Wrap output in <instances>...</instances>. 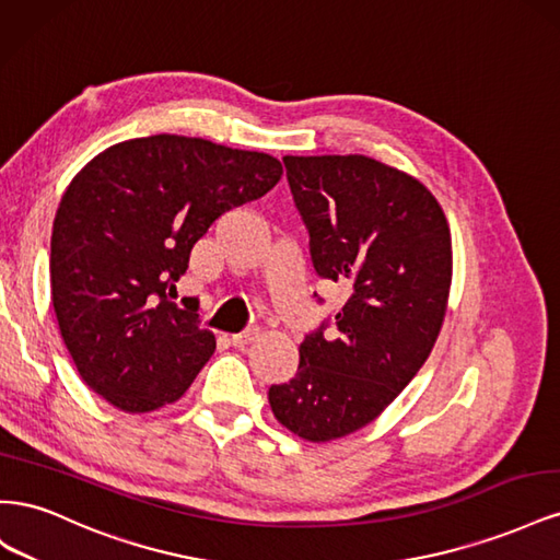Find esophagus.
Returning a JSON list of instances; mask_svg holds the SVG:
<instances>
[{"instance_id": "obj_1", "label": "esophagus", "mask_w": 560, "mask_h": 560, "mask_svg": "<svg viewBox=\"0 0 560 560\" xmlns=\"http://www.w3.org/2000/svg\"><path fill=\"white\" fill-rule=\"evenodd\" d=\"M257 336H259V329L252 327V329H245V331H241V334H233V336H231V343H233L235 348H245V346L257 341Z\"/></svg>"}]
</instances>
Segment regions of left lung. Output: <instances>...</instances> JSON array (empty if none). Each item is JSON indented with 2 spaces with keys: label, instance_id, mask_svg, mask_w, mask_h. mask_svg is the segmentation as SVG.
<instances>
[{
  "label": "left lung",
  "instance_id": "obj_1",
  "mask_svg": "<svg viewBox=\"0 0 560 560\" xmlns=\"http://www.w3.org/2000/svg\"><path fill=\"white\" fill-rule=\"evenodd\" d=\"M282 163L315 273L348 299L306 334L296 376L270 385L268 401L287 430L331 442L369 425L430 358L446 315L451 231L436 198L397 167L358 154Z\"/></svg>",
  "mask_w": 560,
  "mask_h": 560
}]
</instances>
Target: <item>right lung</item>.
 Returning <instances> with one entry per match:
<instances>
[{"mask_svg": "<svg viewBox=\"0 0 560 560\" xmlns=\"http://www.w3.org/2000/svg\"><path fill=\"white\" fill-rule=\"evenodd\" d=\"M278 159L200 138L118 142L70 182L50 235L62 341L93 393L147 413L177 401L214 352L198 299H175L214 219L268 194Z\"/></svg>", "mask_w": 560, "mask_h": 560, "instance_id": "right-lung-1", "label": "right lung"}]
</instances>
